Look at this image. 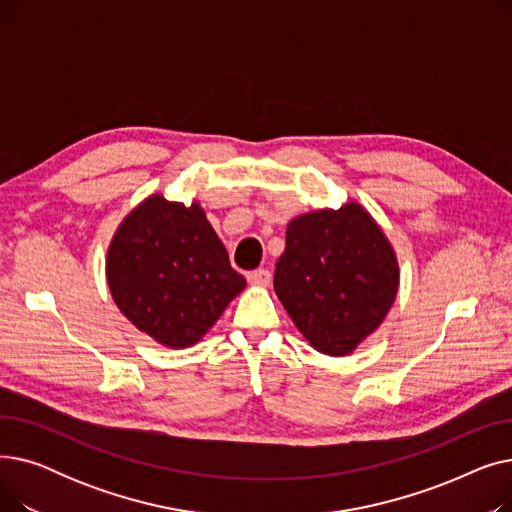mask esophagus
I'll list each match as a JSON object with an SVG mask.
<instances>
[{"label":"esophagus","mask_w":512,"mask_h":512,"mask_svg":"<svg viewBox=\"0 0 512 512\" xmlns=\"http://www.w3.org/2000/svg\"><path fill=\"white\" fill-rule=\"evenodd\" d=\"M249 282H251L253 286L265 288V286H270L272 274H270V270H255V272L249 274Z\"/></svg>","instance_id":"34e87169"}]
</instances>
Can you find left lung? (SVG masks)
<instances>
[{"instance_id": "left-lung-1", "label": "left lung", "mask_w": 512, "mask_h": 512, "mask_svg": "<svg viewBox=\"0 0 512 512\" xmlns=\"http://www.w3.org/2000/svg\"><path fill=\"white\" fill-rule=\"evenodd\" d=\"M398 280L390 240L359 203L288 222L274 288L315 351L351 355L386 319Z\"/></svg>"}]
</instances>
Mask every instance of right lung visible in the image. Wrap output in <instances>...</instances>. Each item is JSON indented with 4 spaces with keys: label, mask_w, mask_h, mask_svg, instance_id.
<instances>
[{
    "label": "right lung",
    "mask_w": 512,
    "mask_h": 512,
    "mask_svg": "<svg viewBox=\"0 0 512 512\" xmlns=\"http://www.w3.org/2000/svg\"><path fill=\"white\" fill-rule=\"evenodd\" d=\"M105 276L122 315L168 348L197 344L247 286L203 207L164 195L147 197L122 220Z\"/></svg>",
    "instance_id": "right-lung-1"
}]
</instances>
